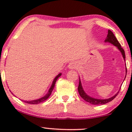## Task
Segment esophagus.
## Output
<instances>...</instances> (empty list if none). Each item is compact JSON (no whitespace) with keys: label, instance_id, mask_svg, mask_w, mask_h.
<instances>
[{"label":"esophagus","instance_id":"34e87169","mask_svg":"<svg viewBox=\"0 0 132 132\" xmlns=\"http://www.w3.org/2000/svg\"><path fill=\"white\" fill-rule=\"evenodd\" d=\"M76 67V63H74V62H72V63H71L70 64L68 65V68L69 69H73V68H75Z\"/></svg>","mask_w":132,"mask_h":132}]
</instances>
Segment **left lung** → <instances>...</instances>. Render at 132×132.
<instances>
[{
	"label": "left lung",
	"instance_id": "8db88e82",
	"mask_svg": "<svg viewBox=\"0 0 132 132\" xmlns=\"http://www.w3.org/2000/svg\"><path fill=\"white\" fill-rule=\"evenodd\" d=\"M105 42H108V43L112 44L113 45L116 46L117 48L119 50V51L121 52V53L122 54V56H123L124 60L125 61V51H124L123 48L121 47L120 44L119 42H118V40H117L116 37H115L114 34H113V33L110 30H108V34H107V38H106V39L105 40ZM126 75H127V68H126ZM78 92H79V94L80 96H81L83 99L85 100L86 102L90 103V104H93V105H103V104H107V103L109 102L110 101H112L117 95L118 93L119 92V91L116 94H115L112 97L109 98V99H95V98L89 96V95H87L85 92V91L84 90L82 86V84H81V80H80V78H79V86H78Z\"/></svg>",
	"mask_w": 132,
	"mask_h": 132
}]
</instances>
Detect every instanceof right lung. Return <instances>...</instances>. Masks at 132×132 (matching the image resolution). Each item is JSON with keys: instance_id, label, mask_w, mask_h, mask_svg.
<instances>
[{"instance_id": "add662e5", "label": "right lung", "mask_w": 132, "mask_h": 132, "mask_svg": "<svg viewBox=\"0 0 132 132\" xmlns=\"http://www.w3.org/2000/svg\"><path fill=\"white\" fill-rule=\"evenodd\" d=\"M61 75H62L61 73H60L59 75H57L55 77V78H54L52 84H51L50 88L49 90H48V92H47V94L45 95V96L42 97L40 98V99L33 100V101H22H22H23V102H25V103H27V104H40V103L43 102H44V101H45L47 99H48V97H49L50 96V95L51 94V92H52L53 90L54 89V86H55V84H56V82L57 79H58L59 77L61 76Z\"/></svg>"}]
</instances>
